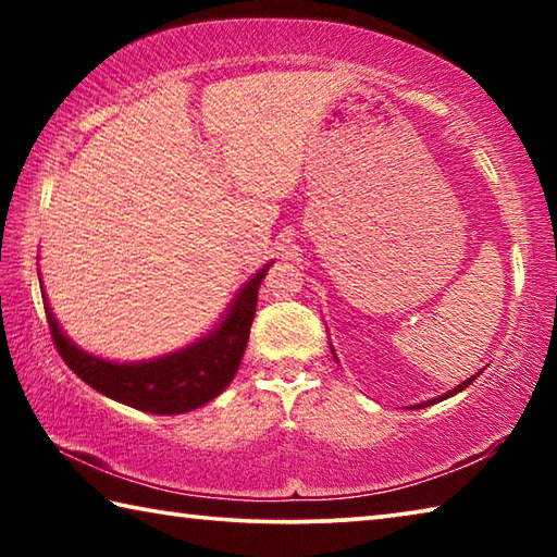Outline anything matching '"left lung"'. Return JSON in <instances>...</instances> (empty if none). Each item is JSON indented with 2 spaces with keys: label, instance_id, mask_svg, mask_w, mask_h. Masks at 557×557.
Masks as SVG:
<instances>
[{
  "label": "left lung",
  "instance_id": "obj_1",
  "mask_svg": "<svg viewBox=\"0 0 557 557\" xmlns=\"http://www.w3.org/2000/svg\"><path fill=\"white\" fill-rule=\"evenodd\" d=\"M332 354H334V348H332ZM334 358H336V354H334ZM484 371V369H482ZM482 371H479V373H482ZM479 373H474V375H471V379H467L465 383H459L457 385V388H451L449 393H445V395H440V398H432V400H428V403H418V405H410V408L412 410H418V408H428V405H435V403H440V400H447V398H451V395H457V393H461V391H465V388H469V385H471V381H474V379H479Z\"/></svg>",
  "mask_w": 557,
  "mask_h": 557
}]
</instances>
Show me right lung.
<instances>
[{
    "label": "right lung",
    "mask_w": 557,
    "mask_h": 557,
    "mask_svg": "<svg viewBox=\"0 0 557 557\" xmlns=\"http://www.w3.org/2000/svg\"><path fill=\"white\" fill-rule=\"evenodd\" d=\"M270 265L272 262L262 265L245 282L238 295L233 297L228 312L209 334L178 351L149 358V361L120 363L83 351L63 334V326L55 322L49 301H46V292H41L46 319H49L53 344L63 361L90 388L135 410L182 414L219 398L238 373L250 338L252 317H256L260 282L265 280Z\"/></svg>",
    "instance_id": "1"
}]
</instances>
